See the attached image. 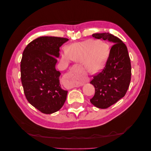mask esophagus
Masks as SVG:
<instances>
[{
	"instance_id": "1",
	"label": "esophagus",
	"mask_w": 151,
	"mask_h": 151,
	"mask_svg": "<svg viewBox=\"0 0 151 151\" xmlns=\"http://www.w3.org/2000/svg\"><path fill=\"white\" fill-rule=\"evenodd\" d=\"M65 79L69 83L70 88L79 87L84 83H88L89 79L88 77L80 74L78 72H69L65 75Z\"/></svg>"
}]
</instances>
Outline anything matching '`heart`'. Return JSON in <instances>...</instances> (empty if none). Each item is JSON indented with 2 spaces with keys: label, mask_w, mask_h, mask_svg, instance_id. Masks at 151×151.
Returning <instances> with one entry per match:
<instances>
[{
  "label": "heart",
  "mask_w": 151,
  "mask_h": 151,
  "mask_svg": "<svg viewBox=\"0 0 151 151\" xmlns=\"http://www.w3.org/2000/svg\"><path fill=\"white\" fill-rule=\"evenodd\" d=\"M62 54L64 62L71 60L84 63L87 70L97 72L104 67L109 54V45L94 40H86L70 45Z\"/></svg>",
  "instance_id": "b5f03b06"
}]
</instances>
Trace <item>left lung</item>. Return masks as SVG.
<instances>
[{
    "mask_svg": "<svg viewBox=\"0 0 151 151\" xmlns=\"http://www.w3.org/2000/svg\"><path fill=\"white\" fill-rule=\"evenodd\" d=\"M92 36L114 43L105 67L90 82L95 88L91 103L98 108L106 109L124 97L129 89L131 80L130 59L126 45L116 36L109 33H95Z\"/></svg>",
    "mask_w": 151,
    "mask_h": 151,
    "instance_id": "left-lung-1",
    "label": "left lung"
}]
</instances>
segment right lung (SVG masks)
Returning <instances> with one entry per match:
<instances>
[{"instance_id": "right-lung-1", "label": "right lung", "mask_w": 151, "mask_h": 151, "mask_svg": "<svg viewBox=\"0 0 151 151\" xmlns=\"http://www.w3.org/2000/svg\"><path fill=\"white\" fill-rule=\"evenodd\" d=\"M68 38L42 36L25 48L21 61V79L28 101L40 111L51 114L64 104L67 91L61 88L57 57Z\"/></svg>"}]
</instances>
